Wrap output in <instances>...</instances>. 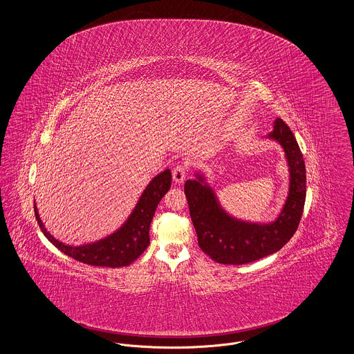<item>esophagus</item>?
Instances as JSON below:
<instances>
[{
	"label": "esophagus",
	"instance_id": "1",
	"mask_svg": "<svg viewBox=\"0 0 354 354\" xmlns=\"http://www.w3.org/2000/svg\"><path fill=\"white\" fill-rule=\"evenodd\" d=\"M185 175H187V167L182 166V165H178L172 171V178H174L175 183H183Z\"/></svg>",
	"mask_w": 354,
	"mask_h": 354
}]
</instances>
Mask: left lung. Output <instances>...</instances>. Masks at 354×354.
Listing matches in <instances>:
<instances>
[{
	"instance_id": "obj_1",
	"label": "left lung",
	"mask_w": 354,
	"mask_h": 354,
	"mask_svg": "<svg viewBox=\"0 0 354 354\" xmlns=\"http://www.w3.org/2000/svg\"><path fill=\"white\" fill-rule=\"evenodd\" d=\"M270 139L277 140L289 166V194L279 218L270 224L247 223L230 216L220 207L212 188L196 174L187 180L185 194L198 243L204 253L220 264L241 266L281 250L297 231L303 216L306 175L303 153L283 119L274 120Z\"/></svg>"
}]
</instances>
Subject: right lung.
<instances>
[{
  "label": "right lung",
  "instance_id": "1",
  "mask_svg": "<svg viewBox=\"0 0 354 354\" xmlns=\"http://www.w3.org/2000/svg\"><path fill=\"white\" fill-rule=\"evenodd\" d=\"M171 187V171L165 169L156 175L150 185L143 191L138 204L135 205L133 214L126 220V223L113 235L107 236L100 241L73 247L64 244L54 239L44 227L39 219L37 207L34 204V214L38 225L44 235L48 237L54 247L61 252L68 254L88 266L118 268L130 266L136 260L150 244V224H151L155 209L162 198L166 195Z\"/></svg>",
  "mask_w": 354,
  "mask_h": 354
}]
</instances>
